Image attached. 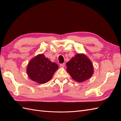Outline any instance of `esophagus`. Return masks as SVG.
<instances>
[{
    "mask_svg": "<svg viewBox=\"0 0 121 121\" xmlns=\"http://www.w3.org/2000/svg\"><path fill=\"white\" fill-rule=\"evenodd\" d=\"M60 66L62 67H64V66H65V64H64V63L60 64Z\"/></svg>",
    "mask_w": 121,
    "mask_h": 121,
    "instance_id": "esophagus-1",
    "label": "esophagus"
}]
</instances>
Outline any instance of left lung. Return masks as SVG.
<instances>
[{"mask_svg": "<svg viewBox=\"0 0 121 121\" xmlns=\"http://www.w3.org/2000/svg\"><path fill=\"white\" fill-rule=\"evenodd\" d=\"M67 71L73 79L81 82L90 78L93 74V67L84 54H77L66 63Z\"/></svg>", "mask_w": 121, "mask_h": 121, "instance_id": "1", "label": "left lung"}]
</instances>
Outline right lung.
Segmentation results:
<instances>
[{
	"label": "right lung",
	"mask_w": 121,
	"mask_h": 121,
	"mask_svg": "<svg viewBox=\"0 0 121 121\" xmlns=\"http://www.w3.org/2000/svg\"><path fill=\"white\" fill-rule=\"evenodd\" d=\"M58 68L57 64L52 62L44 55H39L31 60L27 68L31 79L39 83H45L52 79Z\"/></svg>",
	"instance_id": "1"
}]
</instances>
